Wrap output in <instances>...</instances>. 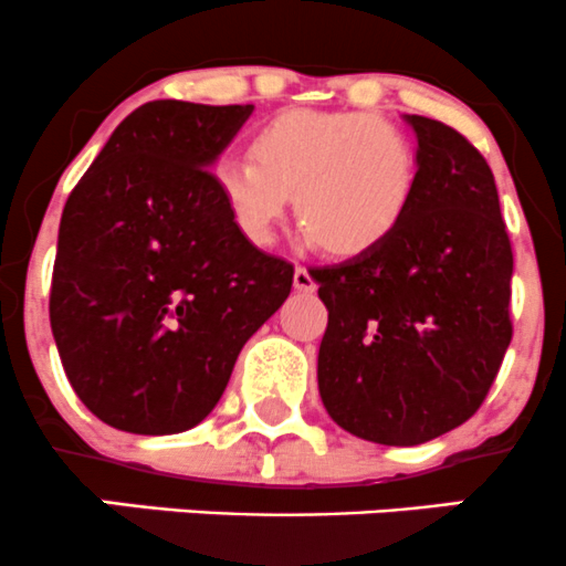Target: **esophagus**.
<instances>
[{
	"instance_id": "34e87169",
	"label": "esophagus",
	"mask_w": 566,
	"mask_h": 566,
	"mask_svg": "<svg viewBox=\"0 0 566 566\" xmlns=\"http://www.w3.org/2000/svg\"><path fill=\"white\" fill-rule=\"evenodd\" d=\"M293 282H295V290H298V293H314V290H317V282H314L312 273H308L306 268H301V265L295 268Z\"/></svg>"
}]
</instances>
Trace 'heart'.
<instances>
[{
	"label": "heart",
	"instance_id": "heart-1",
	"mask_svg": "<svg viewBox=\"0 0 566 566\" xmlns=\"http://www.w3.org/2000/svg\"><path fill=\"white\" fill-rule=\"evenodd\" d=\"M224 154L213 181L252 243H268L295 195L303 238L338 258L382 247L412 206L418 151L401 127L360 111H287Z\"/></svg>",
	"mask_w": 566,
	"mask_h": 566
}]
</instances>
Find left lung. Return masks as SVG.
I'll return each instance as SVG.
<instances>
[{"mask_svg": "<svg viewBox=\"0 0 566 566\" xmlns=\"http://www.w3.org/2000/svg\"><path fill=\"white\" fill-rule=\"evenodd\" d=\"M418 135V187L379 249L312 271L328 308L319 398L344 431L412 448L467 423L513 338V249L483 154L448 124Z\"/></svg>", "mask_w": 566, "mask_h": 566, "instance_id": "left-lung-1", "label": "left lung"}]
</instances>
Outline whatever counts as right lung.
I'll list each match as a JSON object with an SVG mask.
<instances>
[{
    "label": "right lung",
    "mask_w": 566,
    "mask_h": 566,
    "mask_svg": "<svg viewBox=\"0 0 566 566\" xmlns=\"http://www.w3.org/2000/svg\"><path fill=\"white\" fill-rule=\"evenodd\" d=\"M252 111L140 105L64 203L51 331L73 390L118 431L198 426L287 301L293 265L238 230L208 170Z\"/></svg>",
    "instance_id": "add662e5"
}]
</instances>
